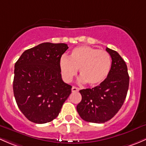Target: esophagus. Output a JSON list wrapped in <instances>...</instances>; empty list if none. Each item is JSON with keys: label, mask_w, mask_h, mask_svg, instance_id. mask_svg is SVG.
I'll return each mask as SVG.
<instances>
[{"label": "esophagus", "mask_w": 146, "mask_h": 146, "mask_svg": "<svg viewBox=\"0 0 146 146\" xmlns=\"http://www.w3.org/2000/svg\"><path fill=\"white\" fill-rule=\"evenodd\" d=\"M72 91L73 93L77 92V91H79V88L76 86H72Z\"/></svg>", "instance_id": "obj_1"}]
</instances>
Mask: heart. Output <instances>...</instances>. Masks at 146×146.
<instances>
[{
    "instance_id": "b5f03b06",
    "label": "heart",
    "mask_w": 146,
    "mask_h": 146,
    "mask_svg": "<svg viewBox=\"0 0 146 146\" xmlns=\"http://www.w3.org/2000/svg\"><path fill=\"white\" fill-rule=\"evenodd\" d=\"M111 65L110 56L106 51L86 46L75 48L69 59L62 57L60 60L61 74L65 82H71L79 70L81 81L91 86L106 80Z\"/></svg>"
}]
</instances>
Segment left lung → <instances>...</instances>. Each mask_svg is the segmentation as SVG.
Listing matches in <instances>:
<instances>
[{
	"mask_svg": "<svg viewBox=\"0 0 146 146\" xmlns=\"http://www.w3.org/2000/svg\"><path fill=\"white\" fill-rule=\"evenodd\" d=\"M112 58V65L106 80L92 88L79 91L82 101L76 106L84 121L105 123L111 119L122 106L129 88L127 66L117 51L106 48Z\"/></svg>",
	"mask_w": 146,
	"mask_h": 146,
	"instance_id": "obj_1",
	"label": "left lung"
}]
</instances>
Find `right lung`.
<instances>
[{"instance_id":"add662e5","label":"right lung","mask_w":146,"mask_h":146,"mask_svg":"<svg viewBox=\"0 0 146 146\" xmlns=\"http://www.w3.org/2000/svg\"><path fill=\"white\" fill-rule=\"evenodd\" d=\"M65 43H43L25 50L15 64L13 92L18 108L29 121L50 122L72 92L62 79L60 60Z\"/></svg>"}]
</instances>
